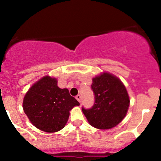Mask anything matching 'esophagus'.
Listing matches in <instances>:
<instances>
[{
	"mask_svg": "<svg viewBox=\"0 0 161 161\" xmlns=\"http://www.w3.org/2000/svg\"><path fill=\"white\" fill-rule=\"evenodd\" d=\"M75 98H76L77 101H79V103H81V101H82V97H81V95H77L76 97H75Z\"/></svg>",
	"mask_w": 161,
	"mask_h": 161,
	"instance_id": "1",
	"label": "esophagus"
}]
</instances>
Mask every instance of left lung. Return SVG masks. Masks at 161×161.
I'll use <instances>...</instances> for the list:
<instances>
[{
	"instance_id": "left-lung-1",
	"label": "left lung",
	"mask_w": 161,
	"mask_h": 161,
	"mask_svg": "<svg viewBox=\"0 0 161 161\" xmlns=\"http://www.w3.org/2000/svg\"><path fill=\"white\" fill-rule=\"evenodd\" d=\"M92 89L94 105L89 109L82 108L89 124L100 129L119 124L126 115L130 102L123 82L115 75L104 73L92 79Z\"/></svg>"
}]
</instances>
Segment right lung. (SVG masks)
Wrapping results in <instances>:
<instances>
[{"instance_id": "obj_1", "label": "right lung", "mask_w": 161, "mask_h": 161, "mask_svg": "<svg viewBox=\"0 0 161 161\" xmlns=\"http://www.w3.org/2000/svg\"><path fill=\"white\" fill-rule=\"evenodd\" d=\"M79 105L67 88H59L57 79L48 75L29 88L23 103L24 112L31 123L46 132H56L64 128L69 110Z\"/></svg>"}]
</instances>
